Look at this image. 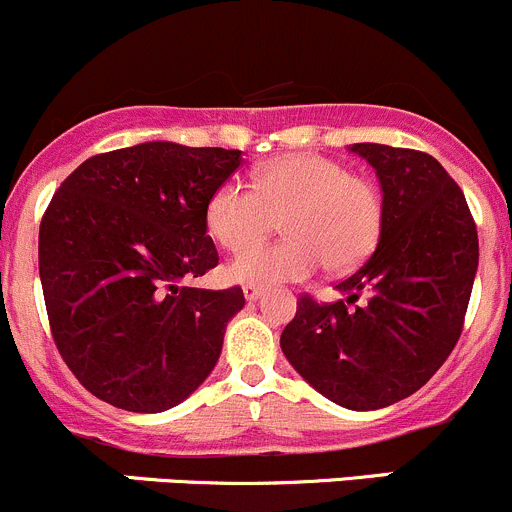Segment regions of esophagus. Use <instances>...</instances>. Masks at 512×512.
Returning <instances> with one entry per match:
<instances>
[{
    "instance_id": "34e87169",
    "label": "esophagus",
    "mask_w": 512,
    "mask_h": 512,
    "mask_svg": "<svg viewBox=\"0 0 512 512\" xmlns=\"http://www.w3.org/2000/svg\"><path fill=\"white\" fill-rule=\"evenodd\" d=\"M242 294H245V299H257L262 294V287L260 285H252V282H245V285H242Z\"/></svg>"
}]
</instances>
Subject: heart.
I'll return each mask as SVG.
<instances>
[{
  "instance_id": "1",
  "label": "heart",
  "mask_w": 512,
  "mask_h": 512,
  "mask_svg": "<svg viewBox=\"0 0 512 512\" xmlns=\"http://www.w3.org/2000/svg\"><path fill=\"white\" fill-rule=\"evenodd\" d=\"M288 240L247 252L227 265V277L252 285L307 280L322 265L354 270L371 255L384 225V200L371 180L314 153H289L255 170L250 185L225 180L210 195L205 220L225 250L245 252L279 226Z\"/></svg>"
}]
</instances>
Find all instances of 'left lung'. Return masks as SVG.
<instances>
[{
	"instance_id": "obj_1",
	"label": "left lung",
	"mask_w": 512,
	"mask_h": 512,
	"mask_svg": "<svg viewBox=\"0 0 512 512\" xmlns=\"http://www.w3.org/2000/svg\"><path fill=\"white\" fill-rule=\"evenodd\" d=\"M352 151L374 165L384 190L379 245L339 280L344 299L299 294L280 347L319 394L369 411L414 394L453 352L478 270V232L466 195L433 156L381 143Z\"/></svg>"
}]
</instances>
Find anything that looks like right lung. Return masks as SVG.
I'll return each instance as SVG.
<instances>
[{"label":"right lung","mask_w":512,"mask_h":512,"mask_svg":"<svg viewBox=\"0 0 512 512\" xmlns=\"http://www.w3.org/2000/svg\"><path fill=\"white\" fill-rule=\"evenodd\" d=\"M240 163V151L153 141L91 156L54 193L39 227L46 314L96 399L158 414L213 371L245 294L183 282L218 265L205 208Z\"/></svg>","instance_id":"right-lung-1"}]
</instances>
